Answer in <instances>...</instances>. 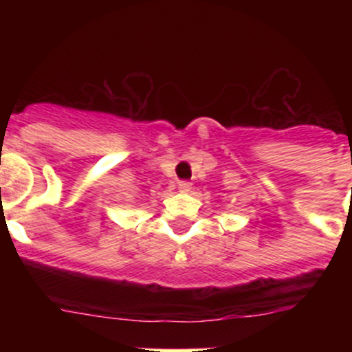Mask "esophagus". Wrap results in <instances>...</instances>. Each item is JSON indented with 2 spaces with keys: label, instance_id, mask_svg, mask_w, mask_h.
I'll list each match as a JSON object with an SVG mask.
<instances>
[{
  "label": "esophagus",
  "instance_id": "obj_1",
  "mask_svg": "<svg viewBox=\"0 0 352 352\" xmlns=\"http://www.w3.org/2000/svg\"><path fill=\"white\" fill-rule=\"evenodd\" d=\"M177 186H179V190H180V192H189L190 187H192V184L187 182V180H180V182L177 184Z\"/></svg>",
  "mask_w": 352,
  "mask_h": 352
}]
</instances>
